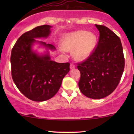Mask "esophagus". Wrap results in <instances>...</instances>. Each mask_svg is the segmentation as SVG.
<instances>
[{
    "mask_svg": "<svg viewBox=\"0 0 134 134\" xmlns=\"http://www.w3.org/2000/svg\"><path fill=\"white\" fill-rule=\"evenodd\" d=\"M75 67V65H74L73 63H71V65H70V69H74Z\"/></svg>",
    "mask_w": 134,
    "mask_h": 134,
    "instance_id": "esophagus-1",
    "label": "esophagus"
}]
</instances>
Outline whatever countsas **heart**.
Segmentation results:
<instances>
[{
    "instance_id": "b5f03b06",
    "label": "heart",
    "mask_w": 134,
    "mask_h": 134,
    "mask_svg": "<svg viewBox=\"0 0 134 134\" xmlns=\"http://www.w3.org/2000/svg\"><path fill=\"white\" fill-rule=\"evenodd\" d=\"M97 44V37L87 31L78 30L67 34L62 39V51H73L77 61L86 60L93 53Z\"/></svg>"
}]
</instances>
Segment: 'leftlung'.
<instances>
[{
	"label": "left lung",
	"mask_w": 134,
	"mask_h": 134,
	"mask_svg": "<svg viewBox=\"0 0 134 134\" xmlns=\"http://www.w3.org/2000/svg\"><path fill=\"white\" fill-rule=\"evenodd\" d=\"M95 26L100 33L97 48L77 67L81 74V92L88 98L100 99L110 94L119 83L125 58L119 37L105 26Z\"/></svg>",
	"instance_id": "8db88e82"
}]
</instances>
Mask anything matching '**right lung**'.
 <instances>
[{"label": "right lung", "mask_w": 134, "mask_h": 134, "mask_svg": "<svg viewBox=\"0 0 134 134\" xmlns=\"http://www.w3.org/2000/svg\"><path fill=\"white\" fill-rule=\"evenodd\" d=\"M51 26L42 25L25 32L17 40L11 54L12 76L20 91L29 99L42 102L53 97L58 91L65 76L69 71V63L51 60L49 53L40 55L32 50L37 43L54 51L51 44L35 39L47 37Z\"/></svg>", "instance_id": "add662e5"}]
</instances>
